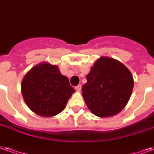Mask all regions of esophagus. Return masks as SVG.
Segmentation results:
<instances>
[{"instance_id":"1","label":"esophagus","mask_w":154,"mask_h":154,"mask_svg":"<svg viewBox=\"0 0 154 154\" xmlns=\"http://www.w3.org/2000/svg\"><path fill=\"white\" fill-rule=\"evenodd\" d=\"M75 90H77V91H78V92H79V91H81V90H82V85H77V86L75 87Z\"/></svg>"}]
</instances>
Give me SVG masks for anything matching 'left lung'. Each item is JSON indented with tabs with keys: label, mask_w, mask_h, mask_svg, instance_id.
<instances>
[{
	"label": "left lung",
	"mask_w": 154,
	"mask_h": 154,
	"mask_svg": "<svg viewBox=\"0 0 154 154\" xmlns=\"http://www.w3.org/2000/svg\"><path fill=\"white\" fill-rule=\"evenodd\" d=\"M86 79L82 95L90 111L101 118L115 116L124 108L134 84L128 69L106 56L96 60Z\"/></svg>",
	"instance_id": "obj_1"
}]
</instances>
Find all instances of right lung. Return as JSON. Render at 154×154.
<instances>
[{
  "label": "right lung",
  "instance_id": "1",
  "mask_svg": "<svg viewBox=\"0 0 154 154\" xmlns=\"http://www.w3.org/2000/svg\"><path fill=\"white\" fill-rule=\"evenodd\" d=\"M21 90L28 107L43 117H52L60 113L75 92L58 66L47 62L35 65L26 74Z\"/></svg>",
  "mask_w": 154,
  "mask_h": 154
}]
</instances>
